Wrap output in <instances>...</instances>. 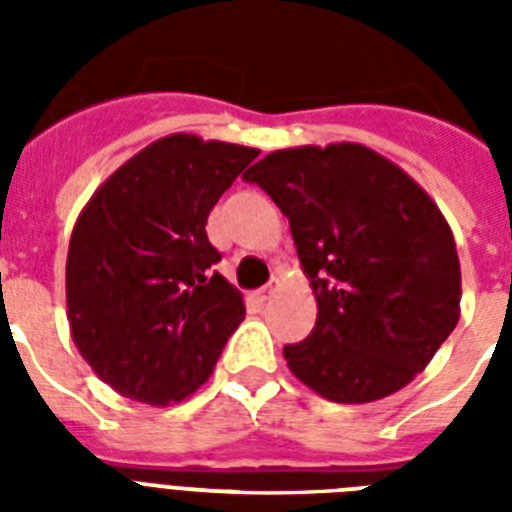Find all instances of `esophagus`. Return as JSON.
<instances>
[{
	"instance_id": "obj_1",
	"label": "esophagus",
	"mask_w": 512,
	"mask_h": 512,
	"mask_svg": "<svg viewBox=\"0 0 512 512\" xmlns=\"http://www.w3.org/2000/svg\"><path fill=\"white\" fill-rule=\"evenodd\" d=\"M281 287V281L279 279H271L268 281V284H265V287H260L255 292V300L257 303H268V300H271L273 295H276V289Z\"/></svg>"
}]
</instances>
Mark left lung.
I'll return each mask as SVG.
<instances>
[{"instance_id":"8db88e82","label":"left lung","mask_w":512,"mask_h":512,"mask_svg":"<svg viewBox=\"0 0 512 512\" xmlns=\"http://www.w3.org/2000/svg\"><path fill=\"white\" fill-rule=\"evenodd\" d=\"M289 217L319 316L284 345L297 380L337 404L396 393L460 321V260L430 196L358 143L276 151L244 175Z\"/></svg>"}]
</instances>
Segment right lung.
<instances>
[{
  "mask_svg": "<svg viewBox=\"0 0 512 512\" xmlns=\"http://www.w3.org/2000/svg\"><path fill=\"white\" fill-rule=\"evenodd\" d=\"M260 151L170 135L100 185L71 233V335L100 380L143 404H170L207 382L244 319L215 271L207 217Z\"/></svg>",
  "mask_w": 512,
  "mask_h": 512,
  "instance_id": "add662e5",
  "label": "right lung"
}]
</instances>
